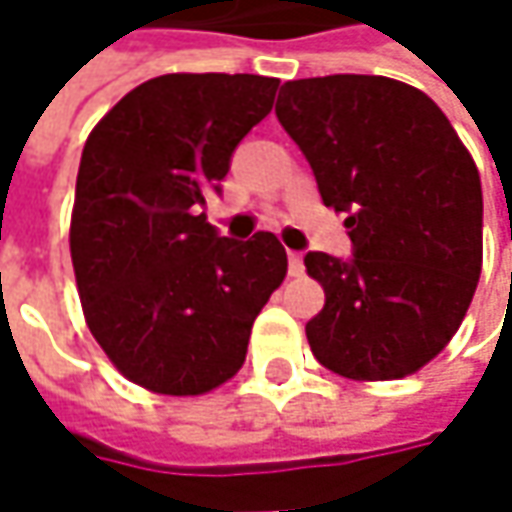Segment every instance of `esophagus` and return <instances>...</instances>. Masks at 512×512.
Here are the masks:
<instances>
[{"label": "esophagus", "mask_w": 512, "mask_h": 512, "mask_svg": "<svg viewBox=\"0 0 512 512\" xmlns=\"http://www.w3.org/2000/svg\"><path fill=\"white\" fill-rule=\"evenodd\" d=\"M287 273H290V276H302V273H305L302 253H296V250H290V253H287Z\"/></svg>", "instance_id": "esophagus-1"}]
</instances>
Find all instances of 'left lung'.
I'll use <instances>...</instances> for the list:
<instances>
[{"mask_svg":"<svg viewBox=\"0 0 512 512\" xmlns=\"http://www.w3.org/2000/svg\"><path fill=\"white\" fill-rule=\"evenodd\" d=\"M276 116L344 213L353 259L319 250L307 273L325 307L307 322L319 364L390 382L439 356L482 273V179L439 105L387 76L285 82Z\"/></svg>","mask_w":512,"mask_h":512,"instance_id":"8db88e82","label":"left lung"}]
</instances>
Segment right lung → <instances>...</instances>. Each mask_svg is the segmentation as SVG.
<instances>
[{
  "label": "right lung",
  "instance_id": "add662e5",
  "mask_svg": "<svg viewBox=\"0 0 512 512\" xmlns=\"http://www.w3.org/2000/svg\"><path fill=\"white\" fill-rule=\"evenodd\" d=\"M276 88L256 73H165L122 96L85 142L70 216L85 322L116 370L153 393L202 396L233 379L285 279L273 233L225 239L202 213Z\"/></svg>",
  "mask_w": 512,
  "mask_h": 512
}]
</instances>
